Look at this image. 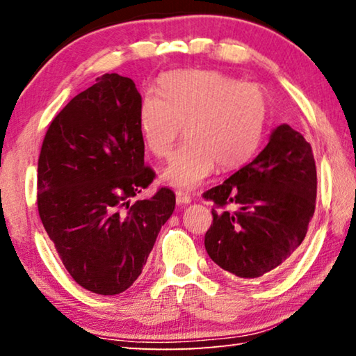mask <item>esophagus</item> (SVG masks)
Instances as JSON below:
<instances>
[{"label": "esophagus", "instance_id": "1", "mask_svg": "<svg viewBox=\"0 0 356 356\" xmlns=\"http://www.w3.org/2000/svg\"><path fill=\"white\" fill-rule=\"evenodd\" d=\"M176 201L179 206H186V204L191 202V197H190V195H186V193H184V191H177Z\"/></svg>", "mask_w": 356, "mask_h": 356}]
</instances>
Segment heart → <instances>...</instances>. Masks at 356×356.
<instances>
[{
  "instance_id": "1",
  "label": "heart",
  "mask_w": 356,
  "mask_h": 356,
  "mask_svg": "<svg viewBox=\"0 0 356 356\" xmlns=\"http://www.w3.org/2000/svg\"><path fill=\"white\" fill-rule=\"evenodd\" d=\"M267 122L264 89L215 70L165 75L159 95L147 94L138 113L144 146L156 159L170 156L184 129L186 141L161 171V182L176 190L202 185L216 165L229 171L250 161Z\"/></svg>"
}]
</instances>
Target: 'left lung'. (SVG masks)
Wrapping results in <instances>:
<instances>
[{
  "label": "left lung",
  "instance_id": "obj_1",
  "mask_svg": "<svg viewBox=\"0 0 356 356\" xmlns=\"http://www.w3.org/2000/svg\"><path fill=\"white\" fill-rule=\"evenodd\" d=\"M317 172L311 144L291 125L270 134L251 163L204 193L216 207L204 245L210 259L238 278H259L300 250L314 215Z\"/></svg>",
  "mask_w": 356,
  "mask_h": 356
}]
</instances>
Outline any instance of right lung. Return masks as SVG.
<instances>
[{
	"label": "right lung",
	"instance_id": "right-lung-1",
	"mask_svg": "<svg viewBox=\"0 0 356 356\" xmlns=\"http://www.w3.org/2000/svg\"><path fill=\"white\" fill-rule=\"evenodd\" d=\"M140 106L130 78L102 75L53 119L39 155L42 225L72 278L99 295L134 284L176 207L170 188L130 206L155 177L144 166Z\"/></svg>",
	"mask_w": 356,
	"mask_h": 356
}]
</instances>
